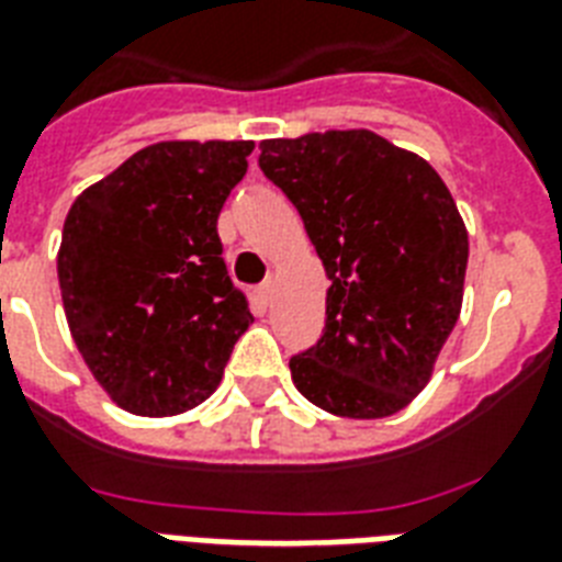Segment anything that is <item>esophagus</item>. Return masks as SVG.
<instances>
[{
  "label": "esophagus",
  "instance_id": "obj_1",
  "mask_svg": "<svg viewBox=\"0 0 562 562\" xmlns=\"http://www.w3.org/2000/svg\"><path fill=\"white\" fill-rule=\"evenodd\" d=\"M256 291H259V297H262L265 303H268V300L273 297V280H271V277H268V280H265L262 285H259V289H256Z\"/></svg>",
  "mask_w": 562,
  "mask_h": 562
}]
</instances>
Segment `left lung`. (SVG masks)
Segmentation results:
<instances>
[{
	"instance_id": "1",
	"label": "left lung",
	"mask_w": 562,
	"mask_h": 562,
	"mask_svg": "<svg viewBox=\"0 0 562 562\" xmlns=\"http://www.w3.org/2000/svg\"><path fill=\"white\" fill-rule=\"evenodd\" d=\"M333 280L315 347L291 356L297 391L352 419L402 411L431 379L463 303L470 238L423 157L373 131L259 143Z\"/></svg>"
}]
</instances>
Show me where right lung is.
I'll return each instance as SVG.
<instances>
[{"label":"right lung","instance_id":"1","mask_svg":"<svg viewBox=\"0 0 562 562\" xmlns=\"http://www.w3.org/2000/svg\"><path fill=\"white\" fill-rule=\"evenodd\" d=\"M254 143H157L75 198L57 280L75 347L110 400L171 417L218 387L254 324L218 212Z\"/></svg>","mask_w":562,"mask_h":562}]
</instances>
